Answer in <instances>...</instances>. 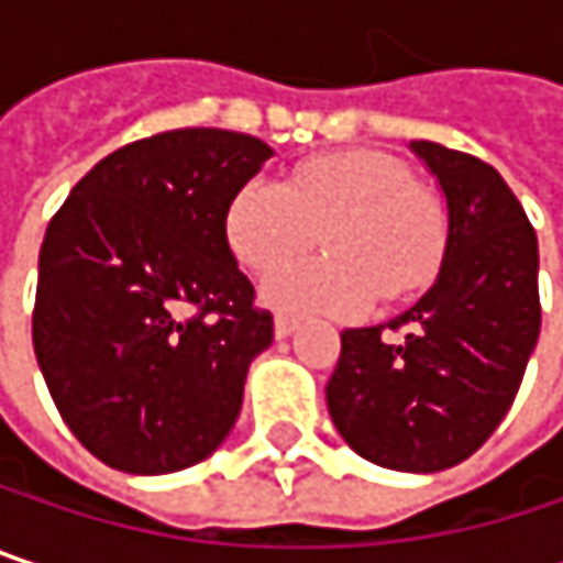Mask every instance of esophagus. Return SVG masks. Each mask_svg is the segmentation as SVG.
<instances>
[{"mask_svg": "<svg viewBox=\"0 0 563 563\" xmlns=\"http://www.w3.org/2000/svg\"><path fill=\"white\" fill-rule=\"evenodd\" d=\"M274 332H277V339L292 335V332H296V319H292V316H286V312H277V319H274Z\"/></svg>", "mask_w": 563, "mask_h": 563, "instance_id": "esophagus-1", "label": "esophagus"}]
</instances>
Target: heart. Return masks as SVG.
<instances>
[{
  "instance_id": "1",
  "label": "heart",
  "mask_w": 563,
  "mask_h": 563,
  "mask_svg": "<svg viewBox=\"0 0 563 563\" xmlns=\"http://www.w3.org/2000/svg\"><path fill=\"white\" fill-rule=\"evenodd\" d=\"M323 234L330 254L271 274L264 299L283 312L355 316L375 299H404L437 277L450 214L388 153L345 150L299 163L277 185L244 181L224 211L231 254L267 274Z\"/></svg>"
}]
</instances>
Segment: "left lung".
<instances>
[{"instance_id": "8db88e82", "label": "left lung", "mask_w": 563, "mask_h": 563, "mask_svg": "<svg viewBox=\"0 0 563 563\" xmlns=\"http://www.w3.org/2000/svg\"><path fill=\"white\" fill-rule=\"evenodd\" d=\"M446 195L437 283L388 325L345 329L325 385L335 430L375 466L437 473L508 413L541 332L538 238L489 163L417 140Z\"/></svg>"}]
</instances>
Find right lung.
<instances>
[{
    "label": "right lung",
    "mask_w": 563,
    "mask_h": 563,
    "mask_svg": "<svg viewBox=\"0 0 563 563\" xmlns=\"http://www.w3.org/2000/svg\"><path fill=\"white\" fill-rule=\"evenodd\" d=\"M271 156L247 133H156L100 159L52 218L32 342L57 413L100 463L178 473L231 433L274 316L254 306L224 211Z\"/></svg>",
    "instance_id": "right-lung-1"
}]
</instances>
